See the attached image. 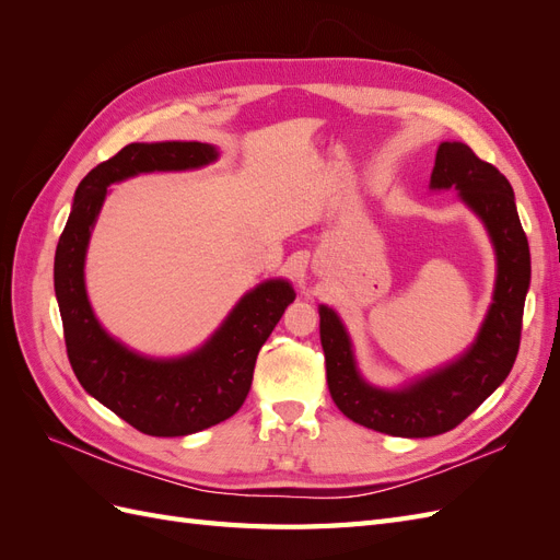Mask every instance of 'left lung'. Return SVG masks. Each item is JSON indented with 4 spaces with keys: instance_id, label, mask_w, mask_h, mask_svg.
Returning a JSON list of instances; mask_svg holds the SVG:
<instances>
[{
    "instance_id": "obj_1",
    "label": "left lung",
    "mask_w": 560,
    "mask_h": 560,
    "mask_svg": "<svg viewBox=\"0 0 560 560\" xmlns=\"http://www.w3.org/2000/svg\"><path fill=\"white\" fill-rule=\"evenodd\" d=\"M430 186H455L467 206L483 219L498 252L495 294L477 343L436 374L399 393H387L360 378L341 319L334 311L319 308V338L334 404L350 420L393 436L444 434L495 393L516 362L525 292L530 284L528 238L516 212L512 184L495 165L481 161L463 142H442Z\"/></svg>"
}]
</instances>
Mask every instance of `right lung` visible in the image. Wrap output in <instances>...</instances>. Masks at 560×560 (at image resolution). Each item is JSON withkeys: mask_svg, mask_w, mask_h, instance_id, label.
<instances>
[{"mask_svg": "<svg viewBox=\"0 0 560 560\" xmlns=\"http://www.w3.org/2000/svg\"><path fill=\"white\" fill-rule=\"evenodd\" d=\"M217 159L202 142H132L81 179L56 249V296L67 358L89 395L128 425L151 436H184L217 425L241 409L252 387L257 354L284 308L290 282L252 290L210 341L179 360H147L100 327L83 284V259L107 186L154 171H189Z\"/></svg>", "mask_w": 560, "mask_h": 560, "instance_id": "obj_1", "label": "right lung"}]
</instances>
